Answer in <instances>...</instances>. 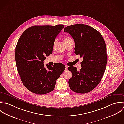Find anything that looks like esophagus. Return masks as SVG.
<instances>
[{"label":"esophagus","instance_id":"esophagus-1","mask_svg":"<svg viewBox=\"0 0 124 124\" xmlns=\"http://www.w3.org/2000/svg\"><path fill=\"white\" fill-rule=\"evenodd\" d=\"M68 67L67 66H66V69H65V70H66V71H67V70H68Z\"/></svg>","mask_w":124,"mask_h":124}]
</instances>
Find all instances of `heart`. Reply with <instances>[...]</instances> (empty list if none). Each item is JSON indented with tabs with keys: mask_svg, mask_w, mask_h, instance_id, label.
Listing matches in <instances>:
<instances>
[{
	"mask_svg": "<svg viewBox=\"0 0 124 124\" xmlns=\"http://www.w3.org/2000/svg\"><path fill=\"white\" fill-rule=\"evenodd\" d=\"M70 39H71V38H70V37H68V36H65V37H64L63 38V41H64V42L65 43H66V42H67L68 41H69L70 40ZM56 42V41L55 40V41H54V44H53V46H54V45H55Z\"/></svg>",
	"mask_w": 124,
	"mask_h": 124,
	"instance_id": "obj_1",
	"label": "heart"
}]
</instances>
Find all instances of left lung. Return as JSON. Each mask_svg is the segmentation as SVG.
Masks as SVG:
<instances>
[{
	"label": "left lung",
	"instance_id": "left-lung-1",
	"mask_svg": "<svg viewBox=\"0 0 124 124\" xmlns=\"http://www.w3.org/2000/svg\"><path fill=\"white\" fill-rule=\"evenodd\" d=\"M64 31L70 34L75 42V54L83 58L79 71L75 67L68 70L72 73L69 80L71 90L84 94L99 84L107 63L106 47L101 34L94 28L84 24L69 26Z\"/></svg>",
	"mask_w": 124,
	"mask_h": 124
}]
</instances>
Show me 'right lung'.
<instances>
[{
	"mask_svg": "<svg viewBox=\"0 0 124 124\" xmlns=\"http://www.w3.org/2000/svg\"><path fill=\"white\" fill-rule=\"evenodd\" d=\"M63 25L34 26L23 32L15 49L17 68L22 82L31 92L45 94L54 88L57 79L65 70L62 63L44 67V61L52 53L55 38Z\"/></svg>",
	"mask_w": 124,
	"mask_h": 124,
	"instance_id": "right-lung-1",
	"label": "right lung"
}]
</instances>
